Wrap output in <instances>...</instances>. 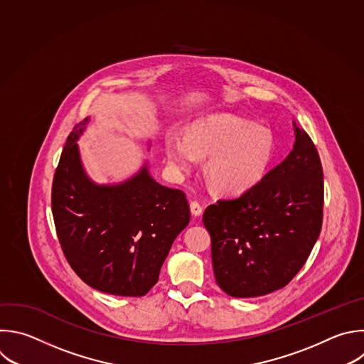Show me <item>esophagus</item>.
Wrapping results in <instances>:
<instances>
[{
    "instance_id": "obj_1",
    "label": "esophagus",
    "mask_w": 364,
    "mask_h": 364,
    "mask_svg": "<svg viewBox=\"0 0 364 364\" xmlns=\"http://www.w3.org/2000/svg\"><path fill=\"white\" fill-rule=\"evenodd\" d=\"M190 210H191V214L196 215V217L203 214V205L198 201H191L190 203Z\"/></svg>"
}]
</instances>
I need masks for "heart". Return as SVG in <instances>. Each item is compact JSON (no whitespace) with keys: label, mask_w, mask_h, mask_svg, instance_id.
<instances>
[{"label":"heart","mask_w":364,"mask_h":364,"mask_svg":"<svg viewBox=\"0 0 364 364\" xmlns=\"http://www.w3.org/2000/svg\"><path fill=\"white\" fill-rule=\"evenodd\" d=\"M274 153L269 129L230 114L197 119L187 137L173 133L166 140L167 161L177 174L191 171L198 159L208 157L205 177L215 191L227 196L243 194L257 186Z\"/></svg>","instance_id":"1"}]
</instances>
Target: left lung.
Instances as JSON below:
<instances>
[{
  "label": "left lung",
  "mask_w": 364,
  "mask_h": 364,
  "mask_svg": "<svg viewBox=\"0 0 364 364\" xmlns=\"http://www.w3.org/2000/svg\"><path fill=\"white\" fill-rule=\"evenodd\" d=\"M290 154L252 190L205 208L217 284L231 297L283 289L300 272L323 223L324 183L316 146L294 123Z\"/></svg>",
  "instance_id": "8db88e82"
}]
</instances>
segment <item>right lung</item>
Returning <instances> with one entry per match:
<instances>
[{
	"label": "right lung",
	"mask_w": 364,
	"mask_h": 364,
	"mask_svg": "<svg viewBox=\"0 0 364 364\" xmlns=\"http://www.w3.org/2000/svg\"><path fill=\"white\" fill-rule=\"evenodd\" d=\"M70 133L53 180L51 208L63 253L90 287L140 297L159 282L176 237L190 223L186 194L159 184L147 164L130 180L100 186L85 174Z\"/></svg>",
	"instance_id": "add662e5"
}]
</instances>
